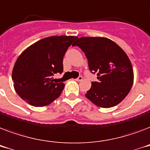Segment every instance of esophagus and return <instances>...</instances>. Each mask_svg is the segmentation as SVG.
Masks as SVG:
<instances>
[{"label": "esophagus", "mask_w": 150, "mask_h": 150, "mask_svg": "<svg viewBox=\"0 0 150 150\" xmlns=\"http://www.w3.org/2000/svg\"><path fill=\"white\" fill-rule=\"evenodd\" d=\"M82 76H79V77H78L77 79H75V81H77V82H80V81H82Z\"/></svg>", "instance_id": "34e87169"}]
</instances>
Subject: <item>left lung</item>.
<instances>
[{
  "instance_id": "obj_1",
  "label": "left lung",
  "mask_w": 150,
  "mask_h": 150,
  "mask_svg": "<svg viewBox=\"0 0 150 150\" xmlns=\"http://www.w3.org/2000/svg\"><path fill=\"white\" fill-rule=\"evenodd\" d=\"M72 46L79 47L88 59L89 70L96 73L99 82H92L86 96L100 107L116 106L130 92L134 73L126 53L106 37L79 38Z\"/></svg>"
}]
</instances>
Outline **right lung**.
Instances as JSON below:
<instances>
[{
  "label": "right lung",
  "mask_w": 150,
  "mask_h": 150,
  "mask_svg": "<svg viewBox=\"0 0 150 150\" xmlns=\"http://www.w3.org/2000/svg\"><path fill=\"white\" fill-rule=\"evenodd\" d=\"M73 36H54L42 39L20 54L12 71L14 88L18 95L34 107H44L61 95L64 84L53 75L63 71V57Z\"/></svg>",
  "instance_id": "1"
}]
</instances>
